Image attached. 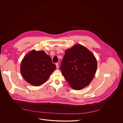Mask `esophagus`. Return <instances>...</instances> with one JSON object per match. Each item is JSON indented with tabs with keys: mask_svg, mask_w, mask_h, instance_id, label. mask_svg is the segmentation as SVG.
<instances>
[{
	"mask_svg": "<svg viewBox=\"0 0 123 123\" xmlns=\"http://www.w3.org/2000/svg\"><path fill=\"white\" fill-rule=\"evenodd\" d=\"M55 65H56V68H58V63H56L55 64Z\"/></svg>",
	"mask_w": 123,
	"mask_h": 123,
	"instance_id": "1",
	"label": "esophagus"
}]
</instances>
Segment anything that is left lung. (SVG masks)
Segmentation results:
<instances>
[{
	"mask_svg": "<svg viewBox=\"0 0 123 123\" xmlns=\"http://www.w3.org/2000/svg\"><path fill=\"white\" fill-rule=\"evenodd\" d=\"M97 68V60L85 46L75 44L66 50L60 69L72 89L80 90L92 81Z\"/></svg>",
	"mask_w": 123,
	"mask_h": 123,
	"instance_id": "left-lung-1",
	"label": "left lung"
}]
</instances>
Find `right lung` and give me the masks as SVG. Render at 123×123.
Wrapping results in <instances>:
<instances>
[{"mask_svg": "<svg viewBox=\"0 0 123 123\" xmlns=\"http://www.w3.org/2000/svg\"><path fill=\"white\" fill-rule=\"evenodd\" d=\"M56 68L51 58L44 51L33 49L22 59L20 72L28 83L34 86H40L47 82Z\"/></svg>", "mask_w": 123, "mask_h": 123, "instance_id": "add662e5", "label": "right lung"}]
</instances>
